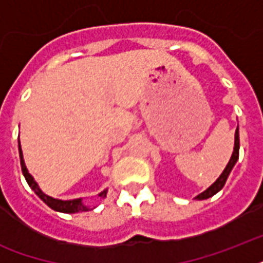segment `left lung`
Listing matches in <instances>:
<instances>
[{"instance_id":"1","label":"left lung","mask_w":263,"mask_h":263,"mask_svg":"<svg viewBox=\"0 0 263 263\" xmlns=\"http://www.w3.org/2000/svg\"><path fill=\"white\" fill-rule=\"evenodd\" d=\"M239 148H240V143H239V125H237L236 131H235V144H233V153L232 156H231V160H229L228 165L225 166V169L222 171V173L220 175V177L214 181V183L208 188V190H204L203 192H200L199 195L195 196V199L198 200H203L208 199V198H212L213 195H216L217 192L221 191L222 187L225 185V181L228 179L229 173L232 172L233 166L236 165L237 160H239Z\"/></svg>"}]
</instances>
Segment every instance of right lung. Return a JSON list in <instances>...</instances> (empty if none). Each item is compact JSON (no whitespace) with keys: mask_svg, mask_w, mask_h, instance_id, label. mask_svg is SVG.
<instances>
[{"mask_svg":"<svg viewBox=\"0 0 263 263\" xmlns=\"http://www.w3.org/2000/svg\"><path fill=\"white\" fill-rule=\"evenodd\" d=\"M18 156H20V165H22L23 175L26 177L27 183L31 187V190L36 194V195L41 198V199L45 202V203L49 206L50 209L55 210V212L60 213H79V212H88V210H92L95 209V206H88L83 202V198H78V199H71V200H63V199H55V198H51V196L46 195L45 192L39 188L38 183L35 181V179L30 175L28 169L26 166V162H24V158H23V152L22 146H20V139H18ZM107 188L103 190L102 192H99V198H106Z\"/></svg>","mask_w":263,"mask_h":263,"instance_id":"1","label":"right lung"}]
</instances>
